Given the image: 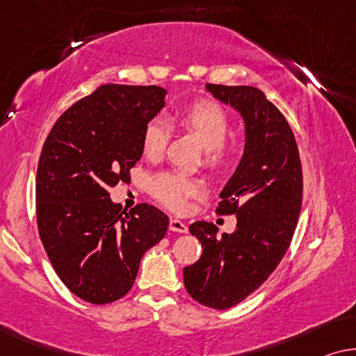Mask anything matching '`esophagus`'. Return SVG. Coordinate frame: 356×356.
<instances>
[{
    "instance_id": "34e87169",
    "label": "esophagus",
    "mask_w": 356,
    "mask_h": 356,
    "mask_svg": "<svg viewBox=\"0 0 356 356\" xmlns=\"http://www.w3.org/2000/svg\"><path fill=\"white\" fill-rule=\"evenodd\" d=\"M169 230H172V232H179V234H185L188 230L187 224L179 221V219H171L169 221Z\"/></svg>"
}]
</instances>
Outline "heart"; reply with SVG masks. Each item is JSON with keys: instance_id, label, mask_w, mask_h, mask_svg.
Listing matches in <instances>:
<instances>
[{"instance_id": "b5f03b06", "label": "heart", "mask_w": 356, "mask_h": 356, "mask_svg": "<svg viewBox=\"0 0 356 356\" xmlns=\"http://www.w3.org/2000/svg\"><path fill=\"white\" fill-rule=\"evenodd\" d=\"M177 122L185 130L197 135L207 148L204 163L211 169H222L234 159L235 148L229 145L230 132L229 114L222 106L211 99H200L185 106L176 114ZM171 129L163 119H152L142 134V149L148 159H159L168 147ZM149 193L163 207L172 211H184L190 198L203 193V185L198 180L188 179L177 172H161L149 180Z\"/></svg>"}]
</instances>
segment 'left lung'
Segmentation results:
<instances>
[{
    "instance_id": "obj_1",
    "label": "left lung",
    "mask_w": 356,
    "mask_h": 356,
    "mask_svg": "<svg viewBox=\"0 0 356 356\" xmlns=\"http://www.w3.org/2000/svg\"><path fill=\"white\" fill-rule=\"evenodd\" d=\"M207 90L237 109L245 122L242 161L216 209L235 214L237 226L222 237L213 222L188 227L203 253L184 268V284L198 303L227 309L253 293L284 258L302 209L303 174L292 129L261 90L214 83Z\"/></svg>"
}]
</instances>
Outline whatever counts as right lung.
Instances as JSON below:
<instances>
[{
    "label": "right lung",
    "mask_w": 356,
    "mask_h": 356,
    "mask_svg": "<svg viewBox=\"0 0 356 356\" xmlns=\"http://www.w3.org/2000/svg\"><path fill=\"white\" fill-rule=\"evenodd\" d=\"M156 85L106 83L66 109L44 140L35 200L38 234L54 271L93 305L122 298L140 259L169 226L148 203L122 211L108 190L130 182L142 134L164 106Z\"/></svg>",
    "instance_id": "obj_1"
}]
</instances>
